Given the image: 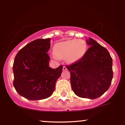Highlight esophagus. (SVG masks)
Segmentation results:
<instances>
[{
  "label": "esophagus",
  "mask_w": 125,
  "mask_h": 125,
  "mask_svg": "<svg viewBox=\"0 0 125 125\" xmlns=\"http://www.w3.org/2000/svg\"><path fill=\"white\" fill-rule=\"evenodd\" d=\"M63 71H66V70H67V67L65 66H64L63 67Z\"/></svg>",
  "instance_id": "1"
}]
</instances>
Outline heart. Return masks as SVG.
<instances>
[{
	"label": "heart",
	"instance_id": "heart-1",
	"mask_svg": "<svg viewBox=\"0 0 125 125\" xmlns=\"http://www.w3.org/2000/svg\"><path fill=\"white\" fill-rule=\"evenodd\" d=\"M86 51V44L82 40L72 39L54 44L52 56L54 59H65L69 63H73L83 58Z\"/></svg>",
	"mask_w": 125,
	"mask_h": 125
}]
</instances>
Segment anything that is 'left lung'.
<instances>
[{
    "instance_id": "1",
    "label": "left lung",
    "mask_w": 125,
    "mask_h": 125,
    "mask_svg": "<svg viewBox=\"0 0 125 125\" xmlns=\"http://www.w3.org/2000/svg\"><path fill=\"white\" fill-rule=\"evenodd\" d=\"M86 43L90 48L83 58L66 67L74 94L94 99L109 88L113 78L112 59L106 49L94 39L89 38Z\"/></svg>"
}]
</instances>
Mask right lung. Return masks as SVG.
I'll list each match as a JSON object with an SVG mask.
<instances>
[{
	"instance_id": "1",
	"label": "right lung",
	"mask_w": 125,
	"mask_h": 125,
	"mask_svg": "<svg viewBox=\"0 0 125 125\" xmlns=\"http://www.w3.org/2000/svg\"><path fill=\"white\" fill-rule=\"evenodd\" d=\"M51 39H39L21 49L13 65V86L20 95L30 100L46 99L52 94L55 84L62 72V66L49 67L47 52Z\"/></svg>"
}]
</instances>
